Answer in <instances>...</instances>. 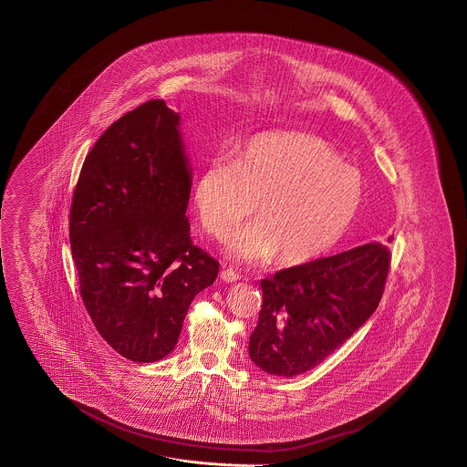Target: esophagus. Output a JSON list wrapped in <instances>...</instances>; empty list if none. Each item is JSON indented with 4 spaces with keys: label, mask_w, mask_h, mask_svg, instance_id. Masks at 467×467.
<instances>
[{
    "label": "esophagus",
    "mask_w": 467,
    "mask_h": 467,
    "mask_svg": "<svg viewBox=\"0 0 467 467\" xmlns=\"http://www.w3.org/2000/svg\"><path fill=\"white\" fill-rule=\"evenodd\" d=\"M221 277H223V281H226V283H236V281H240L241 279L240 274L233 269L223 270V272H221Z\"/></svg>",
    "instance_id": "esophagus-1"
}]
</instances>
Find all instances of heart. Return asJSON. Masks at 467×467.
Here are the masks:
<instances>
[{"instance_id":"1","label":"heart","mask_w":467,"mask_h":467,"mask_svg":"<svg viewBox=\"0 0 467 467\" xmlns=\"http://www.w3.org/2000/svg\"><path fill=\"white\" fill-rule=\"evenodd\" d=\"M363 200L359 171L326 140L301 131L265 133L248 141L234 162L215 157L200 171L193 202L215 240L254 213L258 221L231 241L246 262L297 265L327 254L351 226Z\"/></svg>"}]
</instances>
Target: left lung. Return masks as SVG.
I'll return each instance as SVG.
<instances>
[{"label": "left lung", "instance_id": "8db88e82", "mask_svg": "<svg viewBox=\"0 0 467 467\" xmlns=\"http://www.w3.org/2000/svg\"><path fill=\"white\" fill-rule=\"evenodd\" d=\"M390 258L385 244L367 243L262 279L254 365L285 379L320 365L377 310Z\"/></svg>", "mask_w": 467, "mask_h": 467}]
</instances>
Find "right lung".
<instances>
[{"instance_id":"right-lung-1","label":"right lung","mask_w":467,"mask_h":467,"mask_svg":"<svg viewBox=\"0 0 467 467\" xmlns=\"http://www.w3.org/2000/svg\"><path fill=\"white\" fill-rule=\"evenodd\" d=\"M178 127L162 99L123 114L85 157L71 198L85 310L100 337L137 363L174 349L193 297L219 272L190 238L192 168Z\"/></svg>"}]
</instances>
